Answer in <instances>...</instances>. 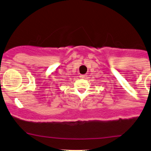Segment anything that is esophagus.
Instances as JSON below:
<instances>
[{"label":"esophagus","instance_id":"1","mask_svg":"<svg viewBox=\"0 0 151 151\" xmlns=\"http://www.w3.org/2000/svg\"><path fill=\"white\" fill-rule=\"evenodd\" d=\"M86 76H87V75H86V74H81V75L79 76V77H80L81 79H85V78L86 77Z\"/></svg>","mask_w":151,"mask_h":151}]
</instances>
